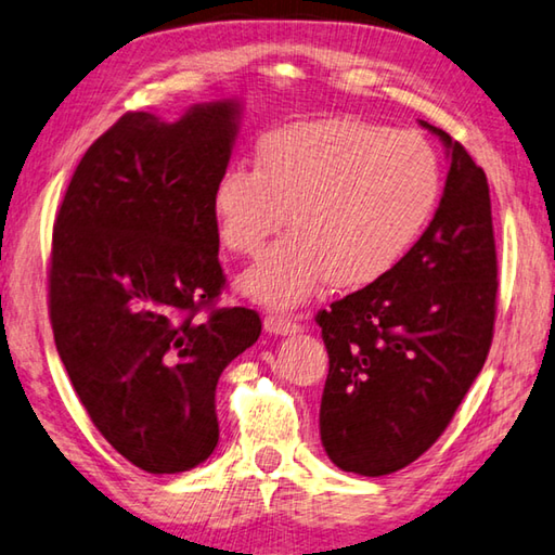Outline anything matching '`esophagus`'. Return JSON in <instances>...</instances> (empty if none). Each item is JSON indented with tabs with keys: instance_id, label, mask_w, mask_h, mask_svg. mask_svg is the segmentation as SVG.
Wrapping results in <instances>:
<instances>
[{
	"instance_id": "esophagus-1",
	"label": "esophagus",
	"mask_w": 555,
	"mask_h": 555,
	"mask_svg": "<svg viewBox=\"0 0 555 555\" xmlns=\"http://www.w3.org/2000/svg\"><path fill=\"white\" fill-rule=\"evenodd\" d=\"M266 332L275 334V336H287V334H297L302 332V324H299L297 317H287V314H268L266 317Z\"/></svg>"
}]
</instances>
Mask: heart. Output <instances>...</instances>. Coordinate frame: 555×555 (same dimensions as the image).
Here are the masks:
<instances>
[{
    "label": "heart",
    "instance_id": "obj_1",
    "mask_svg": "<svg viewBox=\"0 0 555 555\" xmlns=\"http://www.w3.org/2000/svg\"><path fill=\"white\" fill-rule=\"evenodd\" d=\"M441 163L416 131L361 119L289 124L260 135L253 170L231 163L211 190L223 248L256 258L287 227L293 236L241 278L243 293L293 307L332 280L367 287L400 266L434 219Z\"/></svg>",
    "mask_w": 555,
    "mask_h": 555
}]
</instances>
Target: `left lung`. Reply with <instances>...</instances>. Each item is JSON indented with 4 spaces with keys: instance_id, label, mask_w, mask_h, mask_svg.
Here are the masks:
<instances>
[{
    "instance_id": "obj_1",
    "label": "left lung",
    "mask_w": 555,
    "mask_h": 555,
    "mask_svg": "<svg viewBox=\"0 0 555 555\" xmlns=\"http://www.w3.org/2000/svg\"><path fill=\"white\" fill-rule=\"evenodd\" d=\"M443 197L390 275L322 309L328 353L319 434L346 473L380 478L429 451L488 358L498 309L488 178L436 126Z\"/></svg>"
}]
</instances>
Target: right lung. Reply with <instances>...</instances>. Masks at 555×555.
<instances>
[{
	"label": "right lung",
	"instance_id": "obj_1",
	"mask_svg": "<svg viewBox=\"0 0 555 555\" xmlns=\"http://www.w3.org/2000/svg\"><path fill=\"white\" fill-rule=\"evenodd\" d=\"M238 119L236 100L194 104L178 121L121 116L82 155L55 217L57 356L92 424L145 473L209 459L219 375L260 336L253 309H211L227 283L211 190Z\"/></svg>",
	"mask_w": 555,
	"mask_h": 555
}]
</instances>
